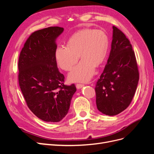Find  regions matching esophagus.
<instances>
[{
  "instance_id": "obj_1",
  "label": "esophagus",
  "mask_w": 154,
  "mask_h": 154,
  "mask_svg": "<svg viewBox=\"0 0 154 154\" xmlns=\"http://www.w3.org/2000/svg\"><path fill=\"white\" fill-rule=\"evenodd\" d=\"M76 87L78 89H80V88H82L83 87H84V85H83V84H76Z\"/></svg>"
}]
</instances>
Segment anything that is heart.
Instances as JSON below:
<instances>
[{"instance_id":"1","label":"heart","mask_w":154,"mask_h":154,"mask_svg":"<svg viewBox=\"0 0 154 154\" xmlns=\"http://www.w3.org/2000/svg\"><path fill=\"white\" fill-rule=\"evenodd\" d=\"M109 47V40L101 30L85 29L75 32L69 39L67 47L58 46L55 60L64 71H70L79 59H82L71 72L68 79L71 82H87L105 60Z\"/></svg>"}]
</instances>
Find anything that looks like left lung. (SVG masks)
<instances>
[{"label":"left lung","instance_id":"1","mask_svg":"<svg viewBox=\"0 0 154 154\" xmlns=\"http://www.w3.org/2000/svg\"><path fill=\"white\" fill-rule=\"evenodd\" d=\"M109 57L95 87L96 105L100 112L115 116L131 103L139 82L134 51L123 32L112 26Z\"/></svg>","mask_w":154,"mask_h":154}]
</instances>
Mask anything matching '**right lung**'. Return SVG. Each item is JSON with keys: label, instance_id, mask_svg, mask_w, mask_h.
Listing matches in <instances>:
<instances>
[{"label": "right lung", "instance_id": "add662e5", "mask_svg": "<svg viewBox=\"0 0 154 154\" xmlns=\"http://www.w3.org/2000/svg\"><path fill=\"white\" fill-rule=\"evenodd\" d=\"M63 30L49 27L32 32L18 60V82L27 105L46 122H59L67 114L76 91L74 84H63L55 60L56 40Z\"/></svg>", "mask_w": 154, "mask_h": 154}]
</instances>
